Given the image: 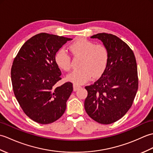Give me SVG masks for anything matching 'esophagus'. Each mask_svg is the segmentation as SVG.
<instances>
[{
    "label": "esophagus",
    "instance_id": "34e87169",
    "mask_svg": "<svg viewBox=\"0 0 153 153\" xmlns=\"http://www.w3.org/2000/svg\"><path fill=\"white\" fill-rule=\"evenodd\" d=\"M73 87H74V91H76L77 90H78V89L80 88L81 86L76 85V84H74Z\"/></svg>",
    "mask_w": 153,
    "mask_h": 153
}]
</instances>
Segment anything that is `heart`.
<instances>
[{
	"mask_svg": "<svg viewBox=\"0 0 153 153\" xmlns=\"http://www.w3.org/2000/svg\"><path fill=\"white\" fill-rule=\"evenodd\" d=\"M74 56H82L80 68L68 75L67 79L76 85H82L93 78L100 77L105 71L108 60V51L102 45H95L85 38H79L69 46ZM57 66L64 71L71 67L70 55L64 48L58 50L54 56Z\"/></svg>",
	"mask_w": 153,
	"mask_h": 153,
	"instance_id": "heart-1",
	"label": "heart"
}]
</instances>
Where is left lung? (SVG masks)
Segmentation results:
<instances>
[{
	"label": "left lung",
	"mask_w": 153,
	"mask_h": 153,
	"mask_svg": "<svg viewBox=\"0 0 153 153\" xmlns=\"http://www.w3.org/2000/svg\"><path fill=\"white\" fill-rule=\"evenodd\" d=\"M101 41L108 51V60L101 77L86 86L84 107L95 121L110 124L124 116L138 89L137 67L134 52L116 35L106 33L91 37Z\"/></svg>",
	"instance_id": "1"
}]
</instances>
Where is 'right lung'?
<instances>
[{"mask_svg":"<svg viewBox=\"0 0 153 153\" xmlns=\"http://www.w3.org/2000/svg\"><path fill=\"white\" fill-rule=\"evenodd\" d=\"M71 38L41 33L22 45L13 62V91L23 111L41 124L56 121L63 115L73 91L71 82L60 87L61 71L54 60L56 52Z\"/></svg>","mask_w":153,"mask_h":153,"instance_id":"obj_1","label":"right lung"}]
</instances>
